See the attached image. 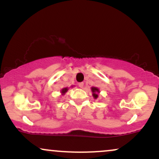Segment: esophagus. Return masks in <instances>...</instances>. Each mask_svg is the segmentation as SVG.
<instances>
[{
  "label": "esophagus",
  "instance_id": "esophagus-1",
  "mask_svg": "<svg viewBox=\"0 0 159 159\" xmlns=\"http://www.w3.org/2000/svg\"><path fill=\"white\" fill-rule=\"evenodd\" d=\"M78 87H79L80 88H82V87H84V83H83V82H81V83H78Z\"/></svg>",
  "mask_w": 159,
  "mask_h": 159
}]
</instances>
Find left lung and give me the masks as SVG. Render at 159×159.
Listing matches in <instances>:
<instances>
[{"instance_id":"left-lung-1","label":"left lung","mask_w":159,"mask_h":159,"mask_svg":"<svg viewBox=\"0 0 159 159\" xmlns=\"http://www.w3.org/2000/svg\"><path fill=\"white\" fill-rule=\"evenodd\" d=\"M91 90H92L93 92V96L94 98H97L98 96V94L99 93V90H98L97 87H93L92 88H91Z\"/></svg>"}]
</instances>
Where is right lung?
<instances>
[{
  "label": "right lung",
  "mask_w": 159,
  "mask_h": 159,
  "mask_svg": "<svg viewBox=\"0 0 159 159\" xmlns=\"http://www.w3.org/2000/svg\"><path fill=\"white\" fill-rule=\"evenodd\" d=\"M67 91H68V88H67V87H66V88H63V89H62L61 90V93H62V95H64L67 92Z\"/></svg>",
  "instance_id": "right-lung-1"
}]
</instances>
